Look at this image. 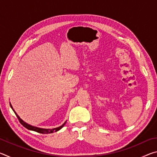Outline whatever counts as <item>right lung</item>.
I'll return each instance as SVG.
<instances>
[{
    "instance_id": "obj_1",
    "label": "right lung",
    "mask_w": 157,
    "mask_h": 157,
    "mask_svg": "<svg viewBox=\"0 0 157 157\" xmlns=\"http://www.w3.org/2000/svg\"><path fill=\"white\" fill-rule=\"evenodd\" d=\"M10 107H11V108L12 109V110L14 111V112L15 113L16 116H17V117L18 119V121H19V122L21 123V124H22V125L23 127H25V128H27L28 129H30V130H33V131H34V132H39V133H41V134H51V133H53L55 132H57L59 131V129H61L62 128V127H63V125L66 124V122H65L64 123H63L62 126H60L59 127H57V128H54V129H42V128H38V127H34V126H31L30 125V124H28V123H26L25 122H24L23 121L21 120V119L20 118V117L18 116L17 115V113L15 112V111L13 109V108L12 107L11 104H10Z\"/></svg>"
}]
</instances>
